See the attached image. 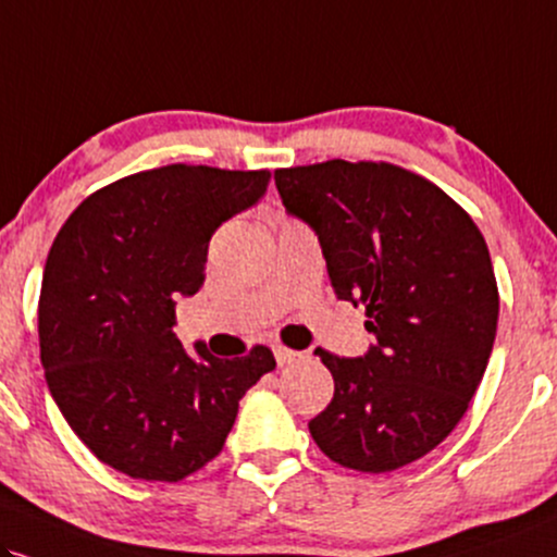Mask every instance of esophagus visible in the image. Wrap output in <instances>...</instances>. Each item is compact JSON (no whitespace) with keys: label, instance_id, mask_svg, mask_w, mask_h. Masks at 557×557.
<instances>
[{"label":"esophagus","instance_id":"34e87169","mask_svg":"<svg viewBox=\"0 0 557 557\" xmlns=\"http://www.w3.org/2000/svg\"><path fill=\"white\" fill-rule=\"evenodd\" d=\"M273 356H276L278 367H286V363L297 361V356H301V354L289 351V348H284V346H276V348H273Z\"/></svg>","mask_w":557,"mask_h":557}]
</instances>
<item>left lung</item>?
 <instances>
[{
  "mask_svg": "<svg viewBox=\"0 0 557 557\" xmlns=\"http://www.w3.org/2000/svg\"><path fill=\"white\" fill-rule=\"evenodd\" d=\"M286 214L318 235L335 297L367 310L369 351L318 348L335 393L310 421L333 462L389 472L436 449L462 421L498 327L488 245L459 206L387 162L276 170Z\"/></svg>",
  "mask_w": 557,
  "mask_h": 557,
  "instance_id": "left-lung-1",
  "label": "left lung"
}]
</instances>
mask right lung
I'll use <instances>...</instances> for the list:
<instances>
[{"instance_id": "add662e5", "label": "right lung", "mask_w": 557, "mask_h": 557, "mask_svg": "<svg viewBox=\"0 0 557 557\" xmlns=\"http://www.w3.org/2000/svg\"><path fill=\"white\" fill-rule=\"evenodd\" d=\"M268 170L168 164L108 185L53 239L40 361L61 416L100 462L175 483L222 451L239 400L276 369L265 346L216 359L175 338V299L203 286L209 239L265 196Z\"/></svg>"}]
</instances>
